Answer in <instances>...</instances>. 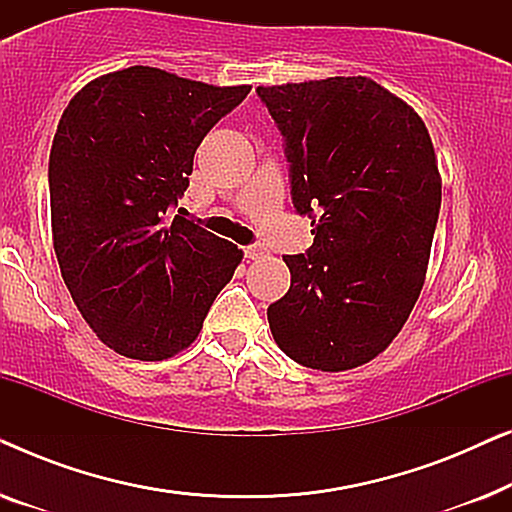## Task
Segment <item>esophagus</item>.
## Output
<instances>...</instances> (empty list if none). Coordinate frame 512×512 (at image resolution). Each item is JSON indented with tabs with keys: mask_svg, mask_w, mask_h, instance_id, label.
<instances>
[{
	"mask_svg": "<svg viewBox=\"0 0 512 512\" xmlns=\"http://www.w3.org/2000/svg\"><path fill=\"white\" fill-rule=\"evenodd\" d=\"M265 256V249L263 247H256V244H251V247H244V258H249V261H256V258Z\"/></svg>",
	"mask_w": 512,
	"mask_h": 512,
	"instance_id": "34e87169",
	"label": "esophagus"
}]
</instances>
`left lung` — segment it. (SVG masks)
<instances>
[{"label":"left lung","instance_id":"1","mask_svg":"<svg viewBox=\"0 0 512 512\" xmlns=\"http://www.w3.org/2000/svg\"><path fill=\"white\" fill-rule=\"evenodd\" d=\"M291 163L305 254L270 331L300 366L340 373L373 361L422 293L440 212V172L415 109L368 76L258 86Z\"/></svg>","mask_w":512,"mask_h":512}]
</instances>
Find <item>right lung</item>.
<instances>
[{
    "label": "right lung",
    "instance_id": "add662e5",
    "mask_svg": "<svg viewBox=\"0 0 512 512\" xmlns=\"http://www.w3.org/2000/svg\"><path fill=\"white\" fill-rule=\"evenodd\" d=\"M251 86H209L156 67L104 74L69 100L48 186L62 279L104 345L170 359L198 338L242 251L167 209L202 139Z\"/></svg>",
    "mask_w": 512,
    "mask_h": 512
}]
</instances>
